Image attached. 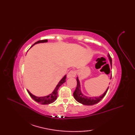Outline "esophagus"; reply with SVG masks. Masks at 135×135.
<instances>
[{"mask_svg":"<svg viewBox=\"0 0 135 135\" xmlns=\"http://www.w3.org/2000/svg\"><path fill=\"white\" fill-rule=\"evenodd\" d=\"M76 75V72L75 71H71L70 72L68 73L67 76L68 78H74V77H75Z\"/></svg>","mask_w":135,"mask_h":135,"instance_id":"esophagus-1","label":"esophagus"}]
</instances>
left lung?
<instances>
[{
  "mask_svg": "<svg viewBox=\"0 0 135 135\" xmlns=\"http://www.w3.org/2000/svg\"><path fill=\"white\" fill-rule=\"evenodd\" d=\"M108 58L109 61H110L111 67H112V60L110 54H108ZM77 81V86L76 88V89L74 91L73 93V96L74 99H75L77 102L81 103V104L86 105H92L96 104V103H99L100 100H101L103 97H104L108 89L109 86L107 88V89L103 93L101 96H93V97H89L85 95V94L82 92L81 91V84H80V81L79 80L78 77H77L76 78Z\"/></svg>",
  "mask_w": 135,
  "mask_h": 135,
  "instance_id": "1",
  "label": "left lung"
}]
</instances>
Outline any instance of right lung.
<instances>
[{"mask_svg": "<svg viewBox=\"0 0 135 135\" xmlns=\"http://www.w3.org/2000/svg\"><path fill=\"white\" fill-rule=\"evenodd\" d=\"M47 42V39H45V40H41V41H38L36 42H35L32 46L31 47H32L33 45H35L37 44H40V43H46ZM66 75L64 76V77L60 80L59 82L58 83V84L57 85L54 90L52 91V93H51L50 94H49V95H47L46 96H42V97H38V96H36L35 95H33L32 93H31L30 91L27 89L28 93H29L30 96L32 97V99H33L35 102H38L40 104H51V103H53L54 102H55V100L57 98V93H58V89L60 88V86H61L66 81Z\"/></svg>", "mask_w": 135, "mask_h": 135, "instance_id": "1", "label": "right lung"}]
</instances>
